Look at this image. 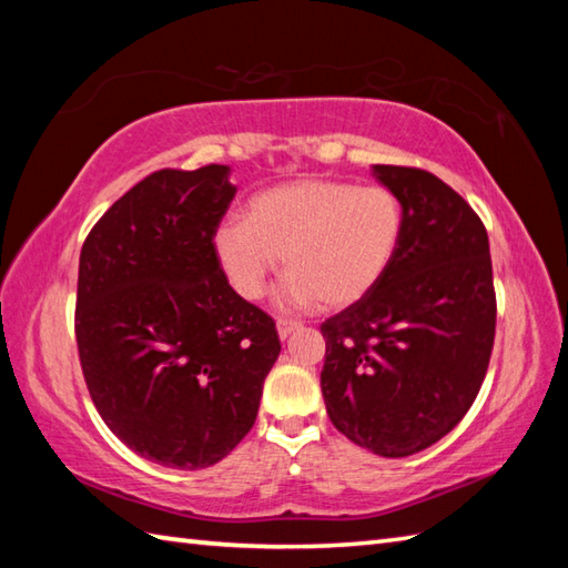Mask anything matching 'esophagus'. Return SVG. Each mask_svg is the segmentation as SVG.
<instances>
[{
  "mask_svg": "<svg viewBox=\"0 0 568 568\" xmlns=\"http://www.w3.org/2000/svg\"><path fill=\"white\" fill-rule=\"evenodd\" d=\"M300 327H303V322L297 320H277V336H281V339H287V336L297 332Z\"/></svg>",
  "mask_w": 568,
  "mask_h": 568,
  "instance_id": "obj_1",
  "label": "esophagus"
}]
</instances>
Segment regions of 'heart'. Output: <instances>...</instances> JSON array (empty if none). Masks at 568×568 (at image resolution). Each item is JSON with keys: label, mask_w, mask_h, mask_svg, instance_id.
Wrapping results in <instances>:
<instances>
[{"label": "heart", "mask_w": 568, "mask_h": 568, "mask_svg": "<svg viewBox=\"0 0 568 568\" xmlns=\"http://www.w3.org/2000/svg\"><path fill=\"white\" fill-rule=\"evenodd\" d=\"M403 202L383 185L293 180L251 197L244 220H226L214 253L234 291L258 300L283 256L285 310H342L376 287L400 251Z\"/></svg>", "instance_id": "b5f03b06"}]
</instances>
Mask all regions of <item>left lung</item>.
Wrapping results in <instances>:
<instances>
[{"instance_id": "8db88e82", "label": "left lung", "mask_w": 568, "mask_h": 568, "mask_svg": "<svg viewBox=\"0 0 568 568\" xmlns=\"http://www.w3.org/2000/svg\"><path fill=\"white\" fill-rule=\"evenodd\" d=\"M403 202L400 251L373 291L322 324L332 425L400 458L449 434L474 405L496 336L488 234L470 204L419 168L373 165Z\"/></svg>"}]
</instances>
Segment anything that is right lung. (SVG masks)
Masks as SVG:
<instances>
[{"label": "right lung", "instance_id": "obj_1", "mask_svg": "<svg viewBox=\"0 0 568 568\" xmlns=\"http://www.w3.org/2000/svg\"><path fill=\"white\" fill-rule=\"evenodd\" d=\"M229 173H151L80 251L75 336L92 403L131 452L168 468H207L246 437L281 354L275 322L216 261Z\"/></svg>", "mask_w": 568, "mask_h": 568}]
</instances>
